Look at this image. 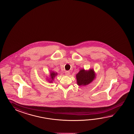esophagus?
<instances>
[{
	"mask_svg": "<svg viewBox=\"0 0 134 134\" xmlns=\"http://www.w3.org/2000/svg\"><path fill=\"white\" fill-rule=\"evenodd\" d=\"M65 73L66 75H67V76H69V75H70V71H66Z\"/></svg>",
	"mask_w": 134,
	"mask_h": 134,
	"instance_id": "34e87169",
	"label": "esophagus"
}]
</instances>
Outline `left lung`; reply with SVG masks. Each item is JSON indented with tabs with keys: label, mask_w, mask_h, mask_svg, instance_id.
I'll return each mask as SVG.
<instances>
[{
	"label": "left lung",
	"mask_w": 134,
	"mask_h": 134,
	"mask_svg": "<svg viewBox=\"0 0 134 134\" xmlns=\"http://www.w3.org/2000/svg\"><path fill=\"white\" fill-rule=\"evenodd\" d=\"M94 77L95 73L93 69L88 71L82 69L76 75L77 84L79 86L87 85L92 82Z\"/></svg>",
	"instance_id": "1"
}]
</instances>
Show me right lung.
Listing matches in <instances>:
<instances>
[{
    "mask_svg": "<svg viewBox=\"0 0 134 134\" xmlns=\"http://www.w3.org/2000/svg\"><path fill=\"white\" fill-rule=\"evenodd\" d=\"M57 75V73H54V72H51V79H52V81L53 80V78H54V77H55V76H56ZM52 81H50V82H51Z\"/></svg>",
    "mask_w": 134,
    "mask_h": 134,
    "instance_id": "right-lung-1",
    "label": "right lung"
}]
</instances>
